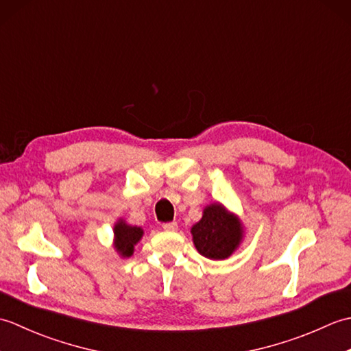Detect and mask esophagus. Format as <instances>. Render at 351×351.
<instances>
[{
	"label": "esophagus",
	"mask_w": 351,
	"mask_h": 351,
	"mask_svg": "<svg viewBox=\"0 0 351 351\" xmlns=\"http://www.w3.org/2000/svg\"><path fill=\"white\" fill-rule=\"evenodd\" d=\"M178 228L176 221H169V223H162V229L164 230H175Z\"/></svg>",
	"instance_id": "esophagus-1"
}]
</instances>
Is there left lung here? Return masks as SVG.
<instances>
[{
    "label": "left lung",
    "instance_id": "8db88e82",
    "mask_svg": "<svg viewBox=\"0 0 351 351\" xmlns=\"http://www.w3.org/2000/svg\"><path fill=\"white\" fill-rule=\"evenodd\" d=\"M193 241L200 255L210 259L230 256L243 238L241 223L220 204L204 210V217L191 228Z\"/></svg>",
    "mask_w": 351,
    "mask_h": 351
}]
</instances>
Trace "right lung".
I'll return each mask as SVG.
<instances>
[{
    "label": "right lung",
    "instance_id": "add662e5",
    "mask_svg": "<svg viewBox=\"0 0 351 351\" xmlns=\"http://www.w3.org/2000/svg\"><path fill=\"white\" fill-rule=\"evenodd\" d=\"M141 235H143V230L137 226H130L126 225L123 220H121L114 226V247L121 253L122 256H131L134 252V245H136Z\"/></svg>",
    "mask_w": 351,
    "mask_h": 351
}]
</instances>
